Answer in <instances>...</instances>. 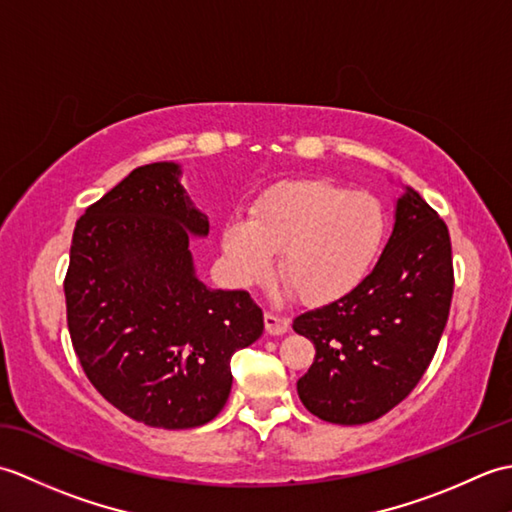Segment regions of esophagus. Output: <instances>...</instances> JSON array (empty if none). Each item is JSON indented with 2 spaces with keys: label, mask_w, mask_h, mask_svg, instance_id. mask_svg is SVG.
I'll list each match as a JSON object with an SVG mask.
<instances>
[{
  "label": "esophagus",
  "mask_w": 512,
  "mask_h": 512,
  "mask_svg": "<svg viewBox=\"0 0 512 512\" xmlns=\"http://www.w3.org/2000/svg\"><path fill=\"white\" fill-rule=\"evenodd\" d=\"M264 323H266L268 334H284L290 328V319L284 317V314H277V312H266Z\"/></svg>",
  "instance_id": "1"
}]
</instances>
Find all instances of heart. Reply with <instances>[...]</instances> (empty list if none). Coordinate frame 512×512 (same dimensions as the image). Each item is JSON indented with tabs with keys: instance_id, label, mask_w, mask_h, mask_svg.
Here are the masks:
<instances>
[{
	"instance_id": "heart-1",
	"label": "heart",
	"mask_w": 512,
	"mask_h": 512,
	"mask_svg": "<svg viewBox=\"0 0 512 512\" xmlns=\"http://www.w3.org/2000/svg\"><path fill=\"white\" fill-rule=\"evenodd\" d=\"M387 215L372 193L328 180H295L266 191L246 220L224 226L222 248L233 275L264 277L273 253L292 295L325 303L354 290L376 264Z\"/></svg>"
}]
</instances>
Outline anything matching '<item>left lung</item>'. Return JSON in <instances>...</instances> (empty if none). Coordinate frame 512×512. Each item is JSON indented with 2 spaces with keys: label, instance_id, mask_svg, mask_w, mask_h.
I'll return each mask as SVG.
<instances>
[{
  "label": "left lung",
  "instance_id": "left-lung-1",
  "mask_svg": "<svg viewBox=\"0 0 512 512\" xmlns=\"http://www.w3.org/2000/svg\"><path fill=\"white\" fill-rule=\"evenodd\" d=\"M449 228L416 191L396 204L389 242L361 284L299 314L314 363L297 380L303 405L334 424H365L405 400L427 372L449 319Z\"/></svg>",
  "mask_w": 512,
  "mask_h": 512
}]
</instances>
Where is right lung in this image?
<instances>
[{"label":"right lung","mask_w":512,"mask_h":512,"mask_svg":"<svg viewBox=\"0 0 512 512\" xmlns=\"http://www.w3.org/2000/svg\"><path fill=\"white\" fill-rule=\"evenodd\" d=\"M173 162H151L76 220L65 273L68 330L85 376L125 416L191 429L231 394V356L264 332L246 290L195 277L189 233L209 220Z\"/></svg>","instance_id":"1"}]
</instances>
